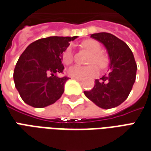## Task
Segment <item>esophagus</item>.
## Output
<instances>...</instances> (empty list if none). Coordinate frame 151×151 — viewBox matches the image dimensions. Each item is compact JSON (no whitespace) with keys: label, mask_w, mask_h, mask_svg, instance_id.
<instances>
[{"label":"esophagus","mask_w":151,"mask_h":151,"mask_svg":"<svg viewBox=\"0 0 151 151\" xmlns=\"http://www.w3.org/2000/svg\"><path fill=\"white\" fill-rule=\"evenodd\" d=\"M75 80H76L77 81H82V79H81V78H74Z\"/></svg>","instance_id":"34e87169"}]
</instances>
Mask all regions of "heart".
I'll use <instances>...</instances> for the list:
<instances>
[{
    "mask_svg": "<svg viewBox=\"0 0 151 151\" xmlns=\"http://www.w3.org/2000/svg\"><path fill=\"white\" fill-rule=\"evenodd\" d=\"M84 49L88 51L89 53L87 63L90 64L86 66L73 65L67 70L68 76L72 78L93 77L99 73V69L96 66L98 65L99 69L104 70L108 67L109 59L108 56L102 52V47L100 43L93 39L87 40L82 44ZM74 60V52L71 46H69L64 51L62 54V62L65 65L71 64Z\"/></svg>",
    "mask_w": 151,
    "mask_h": 151,
    "instance_id": "b5f03b06",
    "label": "heart"
}]
</instances>
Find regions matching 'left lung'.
Wrapping results in <instances>:
<instances>
[{
	"label": "left lung",
	"mask_w": 151,
	"mask_h": 151,
	"mask_svg": "<svg viewBox=\"0 0 151 151\" xmlns=\"http://www.w3.org/2000/svg\"><path fill=\"white\" fill-rule=\"evenodd\" d=\"M90 37L104 45L110 63L108 74L95 80L93 89L84 91V93L99 108H115L125 101L132 89L137 76V63L127 44L116 36L98 33Z\"/></svg>",
	"instance_id": "obj_1"
}]
</instances>
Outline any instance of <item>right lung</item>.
Segmentation results:
<instances>
[{
  "label": "right lung",
  "instance_id": "obj_1",
  "mask_svg": "<svg viewBox=\"0 0 151 151\" xmlns=\"http://www.w3.org/2000/svg\"><path fill=\"white\" fill-rule=\"evenodd\" d=\"M77 38L48 37L27 47L19 58L14 70V81L21 99L34 108H44L58 100L69 79L58 77L62 73V54L69 42Z\"/></svg>",
  "mask_w": 151,
  "mask_h": 151
}]
</instances>
